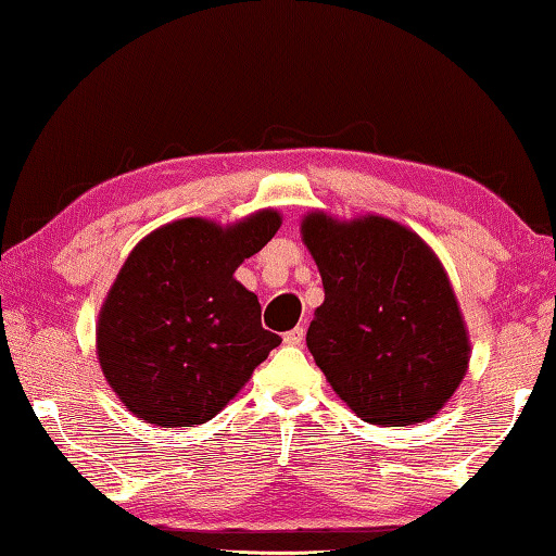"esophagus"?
<instances>
[{
    "label": "esophagus",
    "instance_id": "esophagus-1",
    "mask_svg": "<svg viewBox=\"0 0 556 556\" xmlns=\"http://www.w3.org/2000/svg\"><path fill=\"white\" fill-rule=\"evenodd\" d=\"M302 342H304V329L302 327H294L292 331H287V334H285L287 346H300Z\"/></svg>",
    "mask_w": 556,
    "mask_h": 556
}]
</instances>
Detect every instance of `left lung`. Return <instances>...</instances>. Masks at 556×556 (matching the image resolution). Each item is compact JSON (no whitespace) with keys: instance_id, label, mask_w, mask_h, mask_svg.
<instances>
[{"instance_id":"left-lung-1","label":"left lung","mask_w":556,"mask_h":556,"mask_svg":"<svg viewBox=\"0 0 556 556\" xmlns=\"http://www.w3.org/2000/svg\"><path fill=\"white\" fill-rule=\"evenodd\" d=\"M302 242L325 285L306 331L339 400L369 425L432 419L469 369V331L452 281L425 239L382 214L314 210Z\"/></svg>"}]
</instances>
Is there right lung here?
Wrapping results in <instances>:
<instances>
[{
  "mask_svg": "<svg viewBox=\"0 0 556 556\" xmlns=\"http://www.w3.org/2000/svg\"><path fill=\"white\" fill-rule=\"evenodd\" d=\"M281 227L277 210L217 225L187 217L147 235L106 292L97 359L106 384L154 427L210 421L281 339L256 294L235 279Z\"/></svg>",
  "mask_w": 556,
  "mask_h": 556,
  "instance_id": "add662e5",
  "label": "right lung"
}]
</instances>
